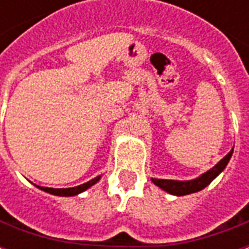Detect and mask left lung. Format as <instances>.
<instances>
[{
    "label": "left lung",
    "mask_w": 249,
    "mask_h": 249,
    "mask_svg": "<svg viewBox=\"0 0 249 249\" xmlns=\"http://www.w3.org/2000/svg\"><path fill=\"white\" fill-rule=\"evenodd\" d=\"M233 149L220 160L213 168H211L209 171L204 172L201 176H198L192 180H165V178H151L152 183L161 188L162 191L175 195V196H185V195H191V193H196L201 191L205 187H208L209 184L213 181L214 178L219 176L220 173L223 172L227 167V164L230 162L231 157H232Z\"/></svg>",
    "instance_id": "8db88e82"
}]
</instances>
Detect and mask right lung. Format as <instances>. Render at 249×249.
<instances>
[{
  "mask_svg": "<svg viewBox=\"0 0 249 249\" xmlns=\"http://www.w3.org/2000/svg\"><path fill=\"white\" fill-rule=\"evenodd\" d=\"M101 180V175L97 176V178H92V180H89L87 183L81 184V185H77V187L73 188H48V187H40V185H36V187L41 189V191H44V192L51 193V195H54V196H61V197H71V196H76V195H80L84 191H87L90 187H93L94 184L98 183Z\"/></svg>",
  "mask_w": 249,
  "mask_h": 249,
  "instance_id": "add662e5",
  "label": "right lung"
}]
</instances>
